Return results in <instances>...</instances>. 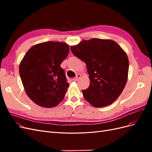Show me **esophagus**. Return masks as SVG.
Masks as SVG:
<instances>
[{"instance_id":"obj_1","label":"esophagus","mask_w":152,"mask_h":152,"mask_svg":"<svg viewBox=\"0 0 152 152\" xmlns=\"http://www.w3.org/2000/svg\"><path fill=\"white\" fill-rule=\"evenodd\" d=\"M80 77H81V75L80 74H77V76L75 77V78H74V79H73V81H77L78 80L80 79Z\"/></svg>"}]
</instances>
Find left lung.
Returning <instances> with one entry per match:
<instances>
[{"label": "left lung", "mask_w": 152, "mask_h": 152, "mask_svg": "<svg viewBox=\"0 0 152 152\" xmlns=\"http://www.w3.org/2000/svg\"><path fill=\"white\" fill-rule=\"evenodd\" d=\"M72 53L85 62L90 85L82 90L84 98L96 108L112 104L121 95L128 77L126 52L112 40L92 39L70 47Z\"/></svg>", "instance_id": "left-lung-1"}]
</instances>
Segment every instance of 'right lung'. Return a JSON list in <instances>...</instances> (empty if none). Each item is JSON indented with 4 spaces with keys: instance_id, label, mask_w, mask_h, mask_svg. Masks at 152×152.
<instances>
[{
    "instance_id": "obj_1",
    "label": "right lung",
    "mask_w": 152,
    "mask_h": 152,
    "mask_svg": "<svg viewBox=\"0 0 152 152\" xmlns=\"http://www.w3.org/2000/svg\"><path fill=\"white\" fill-rule=\"evenodd\" d=\"M69 45L49 41L32 46L20 64L19 71L26 94L40 107H56L65 97L69 84L60 65Z\"/></svg>"
}]
</instances>
